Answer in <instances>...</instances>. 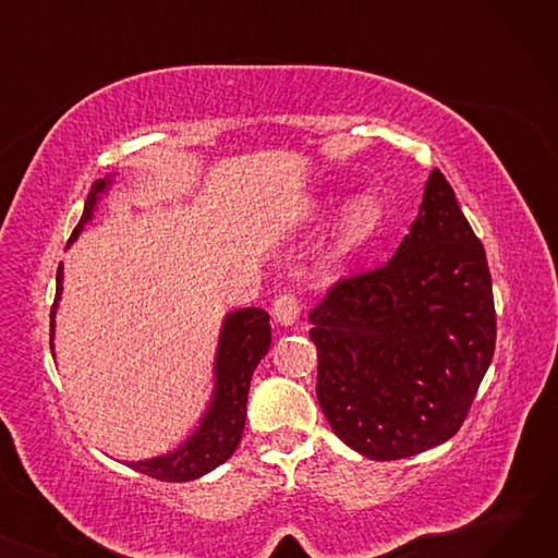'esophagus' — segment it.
I'll return each mask as SVG.
<instances>
[{
	"mask_svg": "<svg viewBox=\"0 0 558 558\" xmlns=\"http://www.w3.org/2000/svg\"><path fill=\"white\" fill-rule=\"evenodd\" d=\"M299 316H301V307H299V301L294 294H284L274 303V318L278 326H284V328L294 326Z\"/></svg>",
	"mask_w": 558,
	"mask_h": 558,
	"instance_id": "34e87169",
	"label": "esophagus"
}]
</instances>
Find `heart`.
Returning a JSON list of instances; mask_svg holds the SVG:
<instances>
[{"label": "heart", "instance_id": "heart-1", "mask_svg": "<svg viewBox=\"0 0 558 558\" xmlns=\"http://www.w3.org/2000/svg\"><path fill=\"white\" fill-rule=\"evenodd\" d=\"M339 205H341V198L330 196L324 203V208H320L318 217L328 219ZM379 223H383V208H379V203L373 196L362 194V196L350 198L343 205L341 217L332 230L330 251H328L330 262H345L355 253H360L375 238Z\"/></svg>", "mask_w": 558, "mask_h": 558}]
</instances>
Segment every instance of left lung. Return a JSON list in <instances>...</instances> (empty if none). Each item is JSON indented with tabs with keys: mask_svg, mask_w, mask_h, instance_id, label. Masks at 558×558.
Wrapping results in <instances>:
<instances>
[{
	"mask_svg": "<svg viewBox=\"0 0 558 558\" xmlns=\"http://www.w3.org/2000/svg\"><path fill=\"white\" fill-rule=\"evenodd\" d=\"M310 324L318 404L348 448L391 461L459 432L493 360L495 307L484 246L441 171L396 255L335 284Z\"/></svg>",
	"mask_w": 558,
	"mask_h": 558,
	"instance_id": "left-lung-1",
	"label": "left lung"
}]
</instances>
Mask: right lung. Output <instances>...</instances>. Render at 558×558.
I'll list each match as a JSON object with an SVG mask.
<instances>
[{"label": "right lung", "mask_w": 558, "mask_h": 558, "mask_svg": "<svg viewBox=\"0 0 558 558\" xmlns=\"http://www.w3.org/2000/svg\"><path fill=\"white\" fill-rule=\"evenodd\" d=\"M114 171L99 179L90 194H87L83 217L74 228L68 248L78 240L81 230L87 221H93L101 196L114 183ZM63 296V264L56 271V301L51 307V355L53 353V335H56V312L58 301ZM271 345V326L269 314L259 307H242L232 310L223 316L219 330L215 366H213V396L208 407L198 418L194 432L185 438L181 446H175L171 452L142 459L126 461L133 471L156 477L160 482H190L196 477L208 475L217 465L228 461L232 452L238 450L242 441V432L246 423V402L251 377L257 368L259 360L269 353Z\"/></svg>", "instance_id": "add662e5"}]
</instances>
